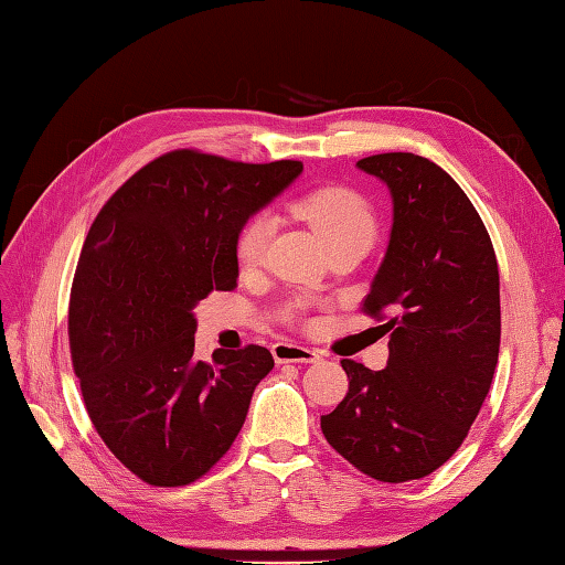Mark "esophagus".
I'll use <instances>...</instances> for the list:
<instances>
[{
	"label": "esophagus",
	"mask_w": 565,
	"mask_h": 565,
	"mask_svg": "<svg viewBox=\"0 0 565 565\" xmlns=\"http://www.w3.org/2000/svg\"><path fill=\"white\" fill-rule=\"evenodd\" d=\"M275 362H295V364H313L321 360V352L305 345H292V342H275L273 345Z\"/></svg>",
	"instance_id": "obj_1"
}]
</instances>
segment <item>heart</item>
Segmentation results:
<instances>
[{"instance_id":"b5f03b06","label":"heart","mask_w":565,"mask_h":565,"mask_svg":"<svg viewBox=\"0 0 565 565\" xmlns=\"http://www.w3.org/2000/svg\"><path fill=\"white\" fill-rule=\"evenodd\" d=\"M295 213L301 220H307L328 249L342 242L369 244L376 232V217L369 201L348 186H323L309 191V194L295 201ZM270 232L273 220L268 213H256L242 225L235 244L242 268H254L264 260Z\"/></svg>"}]
</instances>
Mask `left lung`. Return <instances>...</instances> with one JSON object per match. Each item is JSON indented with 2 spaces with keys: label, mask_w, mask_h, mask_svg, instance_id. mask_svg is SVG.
Returning a JSON list of instances; mask_svg holds the SVG:
<instances>
[{
  "label": "left lung",
  "mask_w": 565,
  "mask_h": 565,
  "mask_svg": "<svg viewBox=\"0 0 565 565\" xmlns=\"http://www.w3.org/2000/svg\"><path fill=\"white\" fill-rule=\"evenodd\" d=\"M391 189L393 227L362 311L383 321L388 364L342 360L350 391L321 417L326 441L379 481L422 479L460 448L501 345L499 264L472 201L415 153L356 162Z\"/></svg>",
  "instance_id": "obj_1"
}]
</instances>
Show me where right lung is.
Listing matches in <instances>:
<instances>
[{"mask_svg":"<svg viewBox=\"0 0 565 565\" xmlns=\"http://www.w3.org/2000/svg\"><path fill=\"white\" fill-rule=\"evenodd\" d=\"M301 172L172 150L124 182L90 225L68 299V348L88 417L146 484L184 487L235 444L273 369L260 345L194 356V309L235 290L237 235Z\"/></svg>","mask_w":565,"mask_h":565,"instance_id":"right-lung-1","label":"right lung"}]
</instances>
